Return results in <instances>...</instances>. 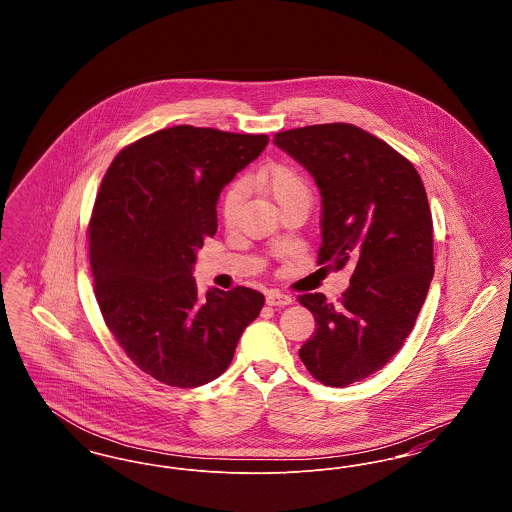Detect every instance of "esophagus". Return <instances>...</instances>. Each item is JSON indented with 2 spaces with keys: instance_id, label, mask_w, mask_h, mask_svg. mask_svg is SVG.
I'll use <instances>...</instances> for the list:
<instances>
[{
  "instance_id": "1",
  "label": "esophagus",
  "mask_w": 512,
  "mask_h": 512,
  "mask_svg": "<svg viewBox=\"0 0 512 512\" xmlns=\"http://www.w3.org/2000/svg\"><path fill=\"white\" fill-rule=\"evenodd\" d=\"M292 295L282 292H268L267 293V305L270 307H286V305H292Z\"/></svg>"
}]
</instances>
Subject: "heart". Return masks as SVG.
<instances>
[{
    "label": "heart",
    "instance_id": "obj_1",
    "mask_svg": "<svg viewBox=\"0 0 512 512\" xmlns=\"http://www.w3.org/2000/svg\"><path fill=\"white\" fill-rule=\"evenodd\" d=\"M245 186L259 188L274 199V203L284 209L292 203H311V188L303 174L286 163H270L245 178ZM244 201V186L240 182L228 186L220 197V219L226 226H232Z\"/></svg>",
    "mask_w": 512,
    "mask_h": 512
}]
</instances>
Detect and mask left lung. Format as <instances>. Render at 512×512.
Listing matches in <instances>:
<instances>
[{
	"label": "left lung",
	"mask_w": 512,
	"mask_h": 512,
	"mask_svg": "<svg viewBox=\"0 0 512 512\" xmlns=\"http://www.w3.org/2000/svg\"><path fill=\"white\" fill-rule=\"evenodd\" d=\"M274 144L313 174L322 195L318 265L353 268L338 303L297 301L317 322L299 357L324 386L345 388L401 349L434 276V224L413 163L347 122L274 134Z\"/></svg>",
	"instance_id": "1"
}]
</instances>
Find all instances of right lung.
<instances>
[{
	"mask_svg": "<svg viewBox=\"0 0 512 512\" xmlns=\"http://www.w3.org/2000/svg\"><path fill=\"white\" fill-rule=\"evenodd\" d=\"M267 144L180 124L121 149L101 180L88 222L99 311L126 357L167 386L220 376L265 305L244 286L201 295L192 267L217 232L222 188Z\"/></svg>",
	"mask_w": 512,
	"mask_h": 512,
	"instance_id": "1",
	"label": "right lung"
}]
</instances>
